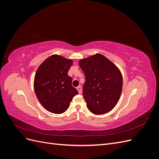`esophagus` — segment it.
<instances>
[{
	"label": "esophagus",
	"instance_id": "34e87169",
	"mask_svg": "<svg viewBox=\"0 0 159 159\" xmlns=\"http://www.w3.org/2000/svg\"><path fill=\"white\" fill-rule=\"evenodd\" d=\"M76 89H77V90L78 91V93H81V87L80 85H79L78 87H77Z\"/></svg>",
	"mask_w": 159,
	"mask_h": 159
}]
</instances>
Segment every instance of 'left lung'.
I'll return each mask as SVG.
<instances>
[{
    "label": "left lung",
    "mask_w": 159,
    "mask_h": 159,
    "mask_svg": "<svg viewBox=\"0 0 159 159\" xmlns=\"http://www.w3.org/2000/svg\"><path fill=\"white\" fill-rule=\"evenodd\" d=\"M79 66L85 77L83 95L88 109L95 115L109 112L121 97L123 88L121 71L99 53L81 59Z\"/></svg>",
    "instance_id": "obj_1"
}]
</instances>
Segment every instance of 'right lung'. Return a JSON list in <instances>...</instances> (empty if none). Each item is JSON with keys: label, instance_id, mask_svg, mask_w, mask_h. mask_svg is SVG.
Listing matches in <instances>:
<instances>
[{"label": "right lung", "instance_id": "1", "mask_svg": "<svg viewBox=\"0 0 159 159\" xmlns=\"http://www.w3.org/2000/svg\"><path fill=\"white\" fill-rule=\"evenodd\" d=\"M73 64L71 59L53 54L39 66L34 80L36 97L48 111L61 114L68 109L78 92L71 85L68 71Z\"/></svg>", "mask_w": 159, "mask_h": 159}]
</instances>
